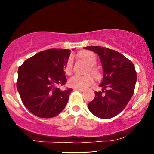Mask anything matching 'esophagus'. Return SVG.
I'll return each mask as SVG.
<instances>
[{
  "mask_svg": "<svg viewBox=\"0 0 154 154\" xmlns=\"http://www.w3.org/2000/svg\"><path fill=\"white\" fill-rule=\"evenodd\" d=\"M75 90L79 91H85V89H80V88H75Z\"/></svg>",
  "mask_w": 154,
  "mask_h": 154,
  "instance_id": "1",
  "label": "esophagus"
}]
</instances>
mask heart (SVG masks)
<instances>
[{
	"instance_id": "obj_1",
	"label": "heart",
	"mask_w": 154,
	"mask_h": 154,
	"mask_svg": "<svg viewBox=\"0 0 154 154\" xmlns=\"http://www.w3.org/2000/svg\"><path fill=\"white\" fill-rule=\"evenodd\" d=\"M79 56L82 58L84 60L87 62V63L89 65V69L87 72H90L97 79L101 78V73L97 67L94 65L97 63V58L95 54L89 50H85L82 51L79 53ZM72 70V58H69L66 63L65 67V71L67 75H70ZM94 82V77L90 74H87L85 75H76L70 77L68 81L69 85L74 88H86Z\"/></svg>"
}]
</instances>
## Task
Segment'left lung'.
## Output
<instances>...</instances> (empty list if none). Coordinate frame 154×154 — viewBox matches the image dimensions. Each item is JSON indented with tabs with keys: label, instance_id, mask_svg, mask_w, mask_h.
Masks as SVG:
<instances>
[{
	"label": "left lung",
	"instance_id": "8db88e82",
	"mask_svg": "<svg viewBox=\"0 0 154 154\" xmlns=\"http://www.w3.org/2000/svg\"><path fill=\"white\" fill-rule=\"evenodd\" d=\"M100 56L103 67V80L100 85L103 90L95 91L94 99L88 109L101 119L114 117L124 109L131 100L137 82V72L131 60L109 48L88 46Z\"/></svg>",
	"mask_w": 154,
	"mask_h": 154
}]
</instances>
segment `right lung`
Listing matches in <instances>:
<instances>
[{"mask_svg":"<svg viewBox=\"0 0 154 154\" xmlns=\"http://www.w3.org/2000/svg\"><path fill=\"white\" fill-rule=\"evenodd\" d=\"M70 50L49 49L25 60L18 68L17 89L24 106L40 118L56 116L65 109L72 89L67 83L65 67Z\"/></svg>","mask_w":154,"mask_h":154,"instance_id":"1","label":"right lung"}]
</instances>
